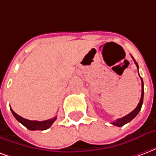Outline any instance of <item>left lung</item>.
Instances as JSON below:
<instances>
[{
	"mask_svg": "<svg viewBox=\"0 0 156 156\" xmlns=\"http://www.w3.org/2000/svg\"><path fill=\"white\" fill-rule=\"evenodd\" d=\"M133 58V57H132ZM134 59V58H133ZM134 63L136 64L137 66V68H138V73H139V66H138V63L135 62V60L134 59ZM140 75V74H139ZM141 78V83H142V93H141V98H140V103L138 104L137 107L134 108L133 111L129 113V115H125L124 117L123 118H120V119H116L115 121L114 122H112V124H114L115 126H118V127H122L123 125H124L125 124H127L129 122H130L133 119H134L136 115L139 114V112L140 111L141 109V107H142V105H143V98H144V83H143V79L142 78L140 77Z\"/></svg>",
	"mask_w": 156,
	"mask_h": 156,
	"instance_id": "8db88e82",
	"label": "left lung"
}]
</instances>
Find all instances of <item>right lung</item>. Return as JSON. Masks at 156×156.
Instances as JSON below:
<instances>
[{
  "instance_id": "obj_1",
  "label": "right lung",
  "mask_w": 156,
  "mask_h": 156,
  "mask_svg": "<svg viewBox=\"0 0 156 156\" xmlns=\"http://www.w3.org/2000/svg\"><path fill=\"white\" fill-rule=\"evenodd\" d=\"M11 110H12V115H14V117L16 119V120L20 122L22 124H23L26 128H27L30 130H45V129H48V128L51 127V124H53L54 121L57 119V117H54L44 121L29 120V119H24L17 114H16L12 108H11Z\"/></svg>"
}]
</instances>
